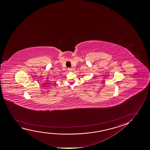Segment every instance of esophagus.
<instances>
[{"label":"esophagus","mask_w":150,"mask_h":150,"mask_svg":"<svg viewBox=\"0 0 150 150\" xmlns=\"http://www.w3.org/2000/svg\"><path fill=\"white\" fill-rule=\"evenodd\" d=\"M68 71H72V68H68Z\"/></svg>","instance_id":"1"}]
</instances>
